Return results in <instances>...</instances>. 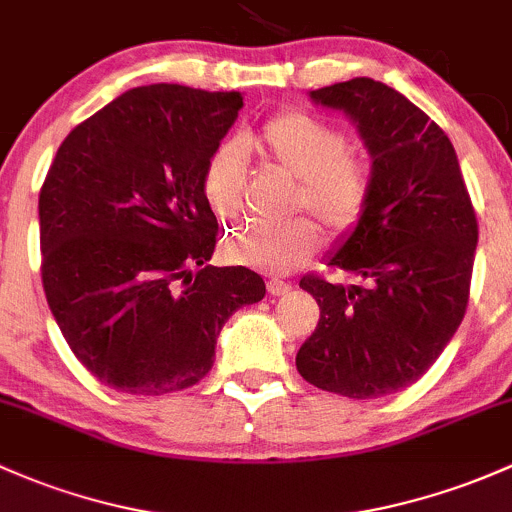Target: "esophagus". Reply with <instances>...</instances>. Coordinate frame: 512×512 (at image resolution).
<instances>
[{"mask_svg": "<svg viewBox=\"0 0 512 512\" xmlns=\"http://www.w3.org/2000/svg\"><path fill=\"white\" fill-rule=\"evenodd\" d=\"M288 290H290V283H285V280H278V278L268 280V293H271L273 298H280V295H285Z\"/></svg>", "mask_w": 512, "mask_h": 512, "instance_id": "esophagus-1", "label": "esophagus"}]
</instances>
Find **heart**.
<instances>
[{"mask_svg":"<svg viewBox=\"0 0 512 512\" xmlns=\"http://www.w3.org/2000/svg\"><path fill=\"white\" fill-rule=\"evenodd\" d=\"M246 146L254 148L268 166L295 178L293 210H307L329 234H349L366 214L373 190L371 166L349 151V139L337 126L300 109H288L268 119ZM244 185V151L236 141H224L202 168V192L210 210L219 219L236 217ZM317 244L320 232L315 224L298 217L283 227H234L224 236L222 254L236 266L285 273L305 261Z\"/></svg>","mask_w":512,"mask_h":512,"instance_id":"obj_1","label":"heart"}]
</instances>
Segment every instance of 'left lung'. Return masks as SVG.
Listing matches in <instances>:
<instances>
[{
	"mask_svg": "<svg viewBox=\"0 0 512 512\" xmlns=\"http://www.w3.org/2000/svg\"><path fill=\"white\" fill-rule=\"evenodd\" d=\"M359 129L373 190L327 266L359 283L305 276L320 322L295 356L312 386L366 400L427 373L464 320L478 241L452 141L408 97L371 78L310 92Z\"/></svg>",
	"mask_w": 512,
	"mask_h": 512,
	"instance_id": "left-lung-1",
	"label": "left lung"
}]
</instances>
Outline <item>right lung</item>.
<instances>
[{"label":"right lung","mask_w":512,"mask_h":512,"mask_svg":"<svg viewBox=\"0 0 512 512\" xmlns=\"http://www.w3.org/2000/svg\"><path fill=\"white\" fill-rule=\"evenodd\" d=\"M241 107L239 92L134 87L75 126L48 168L38 195L48 307L80 364L119 393L195 386L224 322L266 295L249 268L207 266L217 217L202 168Z\"/></svg>","instance_id":"add662e5"}]
</instances>
